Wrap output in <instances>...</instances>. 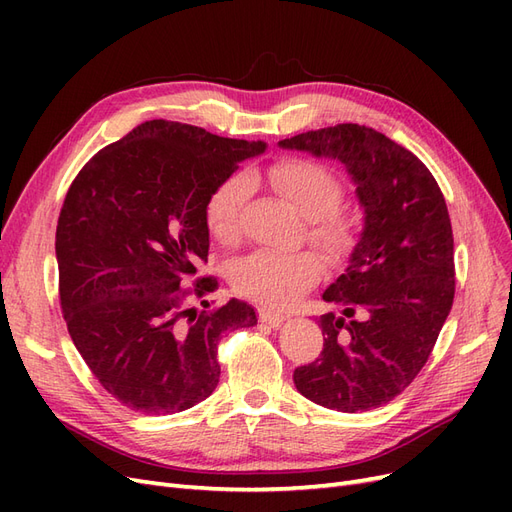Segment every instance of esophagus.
<instances>
[{"mask_svg": "<svg viewBox=\"0 0 512 512\" xmlns=\"http://www.w3.org/2000/svg\"><path fill=\"white\" fill-rule=\"evenodd\" d=\"M258 316H260V322L269 324L271 329L282 327V322L286 320V316H284V314H280V312H273V309H267V307H260V309H258Z\"/></svg>", "mask_w": 512, "mask_h": 512, "instance_id": "esophagus-1", "label": "esophagus"}]
</instances>
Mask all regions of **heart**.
<instances>
[{"label": "heart", "mask_w": 512, "mask_h": 512, "mask_svg": "<svg viewBox=\"0 0 512 512\" xmlns=\"http://www.w3.org/2000/svg\"><path fill=\"white\" fill-rule=\"evenodd\" d=\"M265 179L275 192L301 211L309 220V239L324 252L337 256L352 243L354 220L339 209L344 188L327 166L314 160L290 158L273 164ZM250 196V183L241 175L220 181L205 205V220L211 235L222 241H237L241 211ZM320 260L309 252L254 250L230 265V284L237 292L269 307H284L297 301L320 277Z\"/></svg>", "instance_id": "1"}]
</instances>
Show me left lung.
Returning <instances> with one entry per match:
<instances>
[{
	"label": "left lung",
	"mask_w": 512,
	"mask_h": 512,
	"mask_svg": "<svg viewBox=\"0 0 512 512\" xmlns=\"http://www.w3.org/2000/svg\"><path fill=\"white\" fill-rule=\"evenodd\" d=\"M344 164L363 209L348 267L322 299L320 359L297 367V391L318 406L365 412L416 378L453 307V230L444 196L412 151L359 123L277 143Z\"/></svg>",
	"instance_id": "8db88e82"
}]
</instances>
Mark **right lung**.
I'll use <instances>...</instances> for the list:
<instances>
[{
	"instance_id": "add662e5",
	"label": "right lung",
	"mask_w": 512,
	"mask_h": 512,
	"mask_svg": "<svg viewBox=\"0 0 512 512\" xmlns=\"http://www.w3.org/2000/svg\"><path fill=\"white\" fill-rule=\"evenodd\" d=\"M265 149L151 119L70 185L55 235L61 312L91 374L126 408L160 416L200 404L220 380L222 333L258 322L237 299L213 312L185 305L213 292V277L185 284L209 254L211 190Z\"/></svg>"
}]
</instances>
